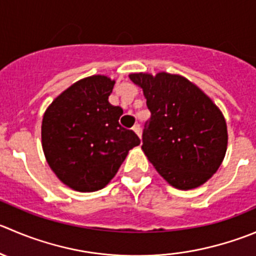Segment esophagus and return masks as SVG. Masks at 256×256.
Returning <instances> with one entry per match:
<instances>
[{
  "mask_svg": "<svg viewBox=\"0 0 256 256\" xmlns=\"http://www.w3.org/2000/svg\"><path fill=\"white\" fill-rule=\"evenodd\" d=\"M132 130H134V132H135L136 135H138V138H141V128H140V125H138V124H136V125H134Z\"/></svg>",
  "mask_w": 256,
  "mask_h": 256,
  "instance_id": "esophagus-1",
  "label": "esophagus"
}]
</instances>
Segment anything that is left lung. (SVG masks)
Returning <instances> with one entry per match:
<instances>
[{
	"mask_svg": "<svg viewBox=\"0 0 256 256\" xmlns=\"http://www.w3.org/2000/svg\"><path fill=\"white\" fill-rule=\"evenodd\" d=\"M128 78L142 88L151 112L141 146L148 161L180 190L206 182L226 152V122L219 108L180 75L140 72Z\"/></svg>",
	"mask_w": 256,
	"mask_h": 256,
	"instance_id": "obj_1",
	"label": "left lung"
}]
</instances>
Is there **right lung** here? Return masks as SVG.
I'll return each instance as SVG.
<instances>
[{
	"instance_id": "right-lung-1",
	"label": "right lung",
	"mask_w": 256,
	"mask_h": 256,
	"mask_svg": "<svg viewBox=\"0 0 256 256\" xmlns=\"http://www.w3.org/2000/svg\"><path fill=\"white\" fill-rule=\"evenodd\" d=\"M114 85L108 76L82 78L57 96L42 118L47 162L76 191L105 188L128 151L140 145L138 135L118 124L122 108L108 102Z\"/></svg>"
}]
</instances>
